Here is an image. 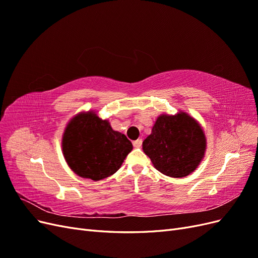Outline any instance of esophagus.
I'll use <instances>...</instances> for the list:
<instances>
[{
  "label": "esophagus",
  "mask_w": 258,
  "mask_h": 258,
  "mask_svg": "<svg viewBox=\"0 0 258 258\" xmlns=\"http://www.w3.org/2000/svg\"><path fill=\"white\" fill-rule=\"evenodd\" d=\"M132 144H134L135 147H141V145H142V140H141V139H138V140H136V141L132 142Z\"/></svg>",
  "instance_id": "obj_1"
}]
</instances>
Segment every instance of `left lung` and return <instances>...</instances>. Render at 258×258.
Masks as SVG:
<instances>
[{
    "label": "left lung",
    "instance_id": "obj_1",
    "mask_svg": "<svg viewBox=\"0 0 258 258\" xmlns=\"http://www.w3.org/2000/svg\"><path fill=\"white\" fill-rule=\"evenodd\" d=\"M205 132L188 114H161L152 134L143 141V152L159 172L171 177H185L194 172L205 157Z\"/></svg>",
    "mask_w": 258,
    "mask_h": 258
}]
</instances>
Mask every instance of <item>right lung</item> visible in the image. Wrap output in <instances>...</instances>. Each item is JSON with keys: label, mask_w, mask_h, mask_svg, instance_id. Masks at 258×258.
<instances>
[{"label": "right lung", "mask_w": 258, "mask_h": 258, "mask_svg": "<svg viewBox=\"0 0 258 258\" xmlns=\"http://www.w3.org/2000/svg\"><path fill=\"white\" fill-rule=\"evenodd\" d=\"M132 151L127 137L93 112L80 113L69 121L62 152L69 167L81 177L100 181L114 174Z\"/></svg>", "instance_id": "right-lung-1"}]
</instances>
